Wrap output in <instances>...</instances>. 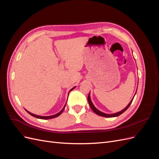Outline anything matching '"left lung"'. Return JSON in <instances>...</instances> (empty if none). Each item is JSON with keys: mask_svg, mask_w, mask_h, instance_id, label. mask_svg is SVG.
<instances>
[{"mask_svg": "<svg viewBox=\"0 0 159 159\" xmlns=\"http://www.w3.org/2000/svg\"><path fill=\"white\" fill-rule=\"evenodd\" d=\"M135 94H136V93H135ZM88 103H89V106H90L91 109H92L94 113H95L97 115H99V116H102V117H114L119 116V115H120L122 114L123 113H124L125 111H126V110L129 108V107L130 106V105L131 104L133 99L131 101V102H130V103L128 104L127 106L124 109H123L122 111H120V112H117V113H114V114H106V113H104L101 112L100 111H99V110H98L97 109H96V108L94 107V105H93L92 102H91V99H90L89 93V95H88Z\"/></svg>", "mask_w": 159, "mask_h": 159, "instance_id": "left-lung-1", "label": "left lung"}]
</instances>
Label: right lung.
Instances as JSON below:
<instances>
[{
	"label": "right lung",
	"instance_id": "1",
	"mask_svg": "<svg viewBox=\"0 0 159 159\" xmlns=\"http://www.w3.org/2000/svg\"><path fill=\"white\" fill-rule=\"evenodd\" d=\"M74 88H72L70 91H71V90H73L74 89ZM69 94V93H68ZM65 107H66V105H64V108L61 109V111H60L59 112V113H57V114H55V115H51V116H40V115H34V114H33V113H31L30 112H29V111H28L27 110H26V111L29 113L30 115H31L32 116H33V117H36V118H38V119H52V118H55V117H58L60 115H61V113L63 112V111L64 110V109H65Z\"/></svg>",
	"mask_w": 159,
	"mask_h": 159
}]
</instances>
